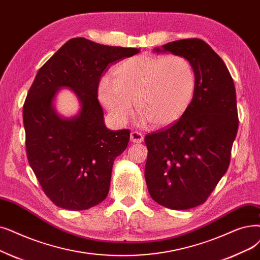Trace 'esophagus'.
Returning <instances> with one entry per match:
<instances>
[{
  "instance_id": "esophagus-1",
  "label": "esophagus",
  "mask_w": 260,
  "mask_h": 260,
  "mask_svg": "<svg viewBox=\"0 0 260 260\" xmlns=\"http://www.w3.org/2000/svg\"><path fill=\"white\" fill-rule=\"evenodd\" d=\"M131 140L135 143H141L143 141V134L139 132H133L131 134Z\"/></svg>"
}]
</instances>
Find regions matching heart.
<instances>
[{"mask_svg": "<svg viewBox=\"0 0 260 260\" xmlns=\"http://www.w3.org/2000/svg\"><path fill=\"white\" fill-rule=\"evenodd\" d=\"M197 88L193 64L182 55H140L123 60L103 78L99 98L116 122L125 123L136 111L154 127H166L182 118Z\"/></svg>", "mask_w": 260, "mask_h": 260, "instance_id": "1", "label": "heart"}]
</instances>
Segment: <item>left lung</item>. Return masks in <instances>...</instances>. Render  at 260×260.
<instances>
[{"label":"left lung","mask_w":260,"mask_h":260,"mask_svg":"<svg viewBox=\"0 0 260 260\" xmlns=\"http://www.w3.org/2000/svg\"><path fill=\"white\" fill-rule=\"evenodd\" d=\"M161 49L191 61L197 88L182 118L145 136L144 176L156 203L185 210L205 203L228 171L239 125L236 90L226 66L205 41L182 39Z\"/></svg>","instance_id":"left-lung-1"}]
</instances>
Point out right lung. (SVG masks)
<instances>
[{
  "label": "right lung",
  "instance_id": "1",
  "mask_svg": "<svg viewBox=\"0 0 260 260\" xmlns=\"http://www.w3.org/2000/svg\"><path fill=\"white\" fill-rule=\"evenodd\" d=\"M139 52L73 38L39 69L23 105L26 156L43 192L56 206L85 210L106 199L112 166L125 151L131 131L106 128L99 84L111 64ZM61 86L73 88L81 101L74 118L61 119L52 109Z\"/></svg>",
  "mask_w": 260,
  "mask_h": 260
}]
</instances>
